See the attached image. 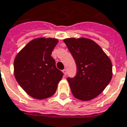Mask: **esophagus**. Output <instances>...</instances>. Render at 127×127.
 Masks as SVG:
<instances>
[{
    "label": "esophagus",
    "mask_w": 127,
    "mask_h": 127,
    "mask_svg": "<svg viewBox=\"0 0 127 127\" xmlns=\"http://www.w3.org/2000/svg\"><path fill=\"white\" fill-rule=\"evenodd\" d=\"M63 72L64 75H66V74H67V70H66V69H64L63 70Z\"/></svg>",
    "instance_id": "obj_1"
}]
</instances>
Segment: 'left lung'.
<instances>
[{"label": "left lung", "instance_id": "8db88e82", "mask_svg": "<svg viewBox=\"0 0 127 127\" xmlns=\"http://www.w3.org/2000/svg\"><path fill=\"white\" fill-rule=\"evenodd\" d=\"M75 60L77 71L67 77L72 94L75 98L87 101L97 97L112 78V63L95 42L87 38L64 40Z\"/></svg>", "mask_w": 127, "mask_h": 127}]
</instances>
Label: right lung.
Returning a JSON list of instances; mask_svg holds the SVG:
<instances>
[{
    "mask_svg": "<svg viewBox=\"0 0 127 127\" xmlns=\"http://www.w3.org/2000/svg\"><path fill=\"white\" fill-rule=\"evenodd\" d=\"M57 43L55 38L34 39L14 60L15 78L20 87L32 97L42 99L52 96L63 76L51 56Z\"/></svg>",
    "mask_w": 127,
    "mask_h": 127,
    "instance_id": "add662e5",
    "label": "right lung"
}]
</instances>
